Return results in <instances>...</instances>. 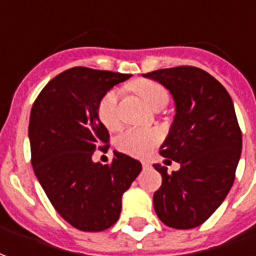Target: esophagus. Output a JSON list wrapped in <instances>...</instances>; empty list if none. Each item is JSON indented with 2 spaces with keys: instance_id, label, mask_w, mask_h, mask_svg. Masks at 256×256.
I'll list each match as a JSON object with an SVG mask.
<instances>
[{
  "instance_id": "1",
  "label": "esophagus",
  "mask_w": 256,
  "mask_h": 256,
  "mask_svg": "<svg viewBox=\"0 0 256 256\" xmlns=\"http://www.w3.org/2000/svg\"><path fill=\"white\" fill-rule=\"evenodd\" d=\"M142 167H144V168H150L152 164L149 162H142Z\"/></svg>"
}]
</instances>
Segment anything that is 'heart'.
<instances>
[{"label":"heart","instance_id":"b5f03b06","mask_svg":"<svg viewBox=\"0 0 256 256\" xmlns=\"http://www.w3.org/2000/svg\"><path fill=\"white\" fill-rule=\"evenodd\" d=\"M135 90L145 100L148 106L152 108L160 103L168 102V94L162 84L156 82H138L135 84ZM118 93L117 89H111L106 93L98 103V112L100 121L103 122L106 128L116 130L120 126V118H118ZM162 139V134L156 130H126L117 138V146L120 150L125 152L128 154L136 156V158H145L150 154L154 146L158 145Z\"/></svg>","mask_w":256,"mask_h":256}]
</instances>
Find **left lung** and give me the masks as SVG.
Returning a JSON list of instances; mask_svg holds the SVG:
<instances>
[{
	"label": "left lung",
	"mask_w": 256,
	"mask_h": 256,
	"mask_svg": "<svg viewBox=\"0 0 256 256\" xmlns=\"http://www.w3.org/2000/svg\"><path fill=\"white\" fill-rule=\"evenodd\" d=\"M163 84L176 116L160 154L181 164L178 172L153 164L162 186L153 195L158 219L172 228H194L222 205L234 182L242 136L234 104L223 84L196 66H177L144 75Z\"/></svg>",
	"instance_id": "left-lung-1"
}]
</instances>
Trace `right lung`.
<instances>
[{"mask_svg": "<svg viewBox=\"0 0 256 256\" xmlns=\"http://www.w3.org/2000/svg\"><path fill=\"white\" fill-rule=\"evenodd\" d=\"M130 78L75 66L51 79L32 107L33 172L56 210L82 232H102L117 222L122 195L142 170L139 160L117 150L111 164L92 158L108 142L98 103Z\"/></svg>", "mask_w": 256, "mask_h": 256, "instance_id": "add662e5", "label": "right lung"}]
</instances>
